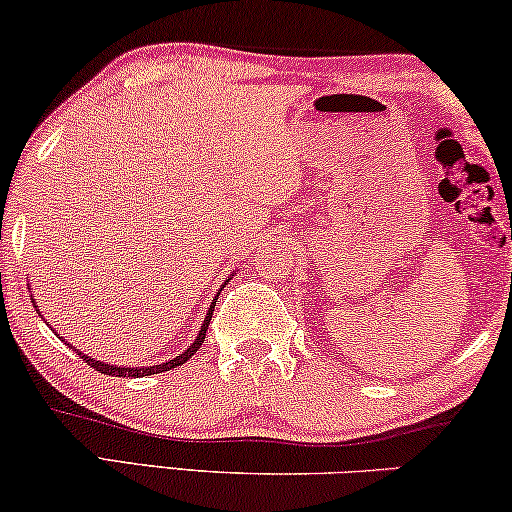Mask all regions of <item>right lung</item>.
I'll list each match as a JSON object with an SVG mask.
<instances>
[{
  "label": "right lung",
  "instance_id": "obj_1",
  "mask_svg": "<svg viewBox=\"0 0 512 512\" xmlns=\"http://www.w3.org/2000/svg\"><path fill=\"white\" fill-rule=\"evenodd\" d=\"M233 275H237V272L233 270ZM226 282H230V277L226 279ZM223 289V286H221ZM221 289H219V293H221ZM219 293H216L214 296V303L209 305V310H207V317H205V321H202V326H200V331H198V335H195V340L191 342V347H186L184 352H181L179 356H174V359H170V361H165V363H158V366H116V363H104V361H97V359H90L88 354H83V352H79V349L76 347H72L76 354L81 356L83 361L88 363L90 368H95V370H100V373H104V375H114V377H144V375H156V373H165V370H172V368H177V366H184V363L191 359V356L198 352L200 349V345L202 342H205V335H207V328H209V321H212V312H214V305H216V298H219ZM32 303H34V296H32ZM34 307H37V303H34ZM41 314V312H39ZM41 317H44V314H41ZM51 326V324H48ZM58 335V333H55ZM65 345H69V342H65Z\"/></svg>",
  "mask_w": 512,
  "mask_h": 512
}]
</instances>
